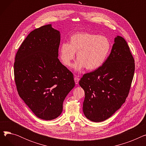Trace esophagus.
<instances>
[{
	"instance_id": "obj_1",
	"label": "esophagus",
	"mask_w": 146,
	"mask_h": 146,
	"mask_svg": "<svg viewBox=\"0 0 146 146\" xmlns=\"http://www.w3.org/2000/svg\"><path fill=\"white\" fill-rule=\"evenodd\" d=\"M74 82H75V83L76 84V85H77V84H78L79 83V79L78 78H77V77H75L74 78Z\"/></svg>"
}]
</instances>
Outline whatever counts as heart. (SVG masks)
Segmentation results:
<instances>
[{"label": "heart", "instance_id": "b5f03b06", "mask_svg": "<svg viewBox=\"0 0 146 146\" xmlns=\"http://www.w3.org/2000/svg\"><path fill=\"white\" fill-rule=\"evenodd\" d=\"M111 43L105 36L90 33H79L72 35L69 44L64 42L60 48V56L62 63L70 67L72 61L76 58L74 67L77 71L85 68L95 70L100 68L108 58Z\"/></svg>", "mask_w": 146, "mask_h": 146}]
</instances>
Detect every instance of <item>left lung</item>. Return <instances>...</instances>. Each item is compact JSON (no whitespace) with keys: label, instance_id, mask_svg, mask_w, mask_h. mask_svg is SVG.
I'll use <instances>...</instances> for the list:
<instances>
[{"label":"left lung","instance_id":"8db88e82","mask_svg":"<svg viewBox=\"0 0 146 146\" xmlns=\"http://www.w3.org/2000/svg\"><path fill=\"white\" fill-rule=\"evenodd\" d=\"M135 70L134 60L124 38L117 36L110 56L96 70L79 81L85 90L83 111L94 122L111 117L125 102Z\"/></svg>","mask_w":146,"mask_h":146}]
</instances>
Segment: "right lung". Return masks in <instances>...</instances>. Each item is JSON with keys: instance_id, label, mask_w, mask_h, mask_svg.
Segmentation results:
<instances>
[{"instance_id": "add662e5", "label": "right lung", "mask_w": 146, "mask_h": 146, "mask_svg": "<svg viewBox=\"0 0 146 146\" xmlns=\"http://www.w3.org/2000/svg\"><path fill=\"white\" fill-rule=\"evenodd\" d=\"M60 34L51 24L31 32L14 63L18 94L35 115L51 120L62 112L63 103L74 87L73 73L58 58Z\"/></svg>"}]
</instances>
